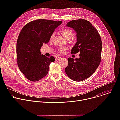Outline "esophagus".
<instances>
[{"mask_svg": "<svg viewBox=\"0 0 120 120\" xmlns=\"http://www.w3.org/2000/svg\"><path fill=\"white\" fill-rule=\"evenodd\" d=\"M61 58V57H56V60H59V59H60Z\"/></svg>", "mask_w": 120, "mask_h": 120, "instance_id": "esophagus-1", "label": "esophagus"}]
</instances>
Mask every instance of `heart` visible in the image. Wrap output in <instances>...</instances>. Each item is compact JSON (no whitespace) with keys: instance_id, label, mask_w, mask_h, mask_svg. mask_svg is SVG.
Listing matches in <instances>:
<instances>
[{"instance_id":"1","label":"heart","mask_w":120,"mask_h":120,"mask_svg":"<svg viewBox=\"0 0 120 120\" xmlns=\"http://www.w3.org/2000/svg\"><path fill=\"white\" fill-rule=\"evenodd\" d=\"M61 33L62 34V35H63V36L67 39H69L73 36V31L71 29H68V28H66L62 30ZM54 37H55L54 34H52L50 38V41H52L54 38ZM66 50V48L65 47H61L58 48V51L60 53L63 54L64 53Z\"/></svg>"}]
</instances>
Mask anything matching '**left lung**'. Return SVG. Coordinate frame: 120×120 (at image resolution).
Returning a JSON list of instances; mask_svg holds the SVG:
<instances>
[{
	"label": "left lung",
	"mask_w": 120,
	"mask_h": 120,
	"mask_svg": "<svg viewBox=\"0 0 120 120\" xmlns=\"http://www.w3.org/2000/svg\"><path fill=\"white\" fill-rule=\"evenodd\" d=\"M66 26L73 28L76 32L77 42L72 48L71 54H80L78 59H68V64L65 72L72 80L82 81L91 76L101 63V37L97 30L85 19L72 20Z\"/></svg>",
	"instance_id": "8db88e82"
}]
</instances>
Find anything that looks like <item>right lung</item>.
Listing matches in <instances>:
<instances>
[{"instance_id": "obj_1", "label": "right lung", "mask_w": 120, "mask_h": 120, "mask_svg": "<svg viewBox=\"0 0 120 120\" xmlns=\"http://www.w3.org/2000/svg\"><path fill=\"white\" fill-rule=\"evenodd\" d=\"M62 21L39 19L26 24L20 31L16 43V61L20 71L28 80L38 81L47 75L49 65L55 61L42 55L40 49L47 44Z\"/></svg>"}]
</instances>
